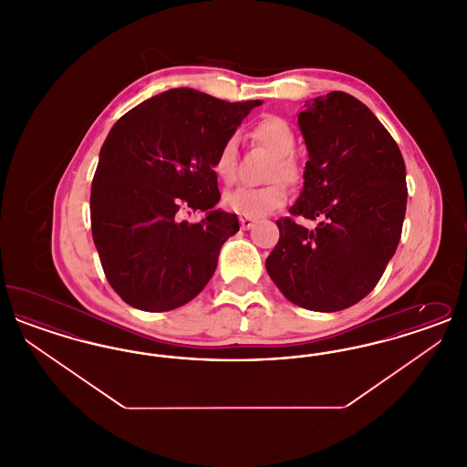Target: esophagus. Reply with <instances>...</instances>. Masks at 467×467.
I'll return each instance as SVG.
<instances>
[{"label": "esophagus", "instance_id": "esophagus-1", "mask_svg": "<svg viewBox=\"0 0 467 467\" xmlns=\"http://www.w3.org/2000/svg\"><path fill=\"white\" fill-rule=\"evenodd\" d=\"M254 223H255L254 219H248V217H240V225H242V229H244V231H246V229H250Z\"/></svg>", "mask_w": 467, "mask_h": 467}]
</instances>
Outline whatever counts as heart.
Returning <instances> with one entry per match:
<instances>
[{
  "label": "heart",
  "mask_w": 467,
  "mask_h": 467,
  "mask_svg": "<svg viewBox=\"0 0 467 467\" xmlns=\"http://www.w3.org/2000/svg\"><path fill=\"white\" fill-rule=\"evenodd\" d=\"M254 140L266 147L275 157L269 178H282L285 182H297L301 175L299 164L290 156L296 147V136L289 124L278 117H267L254 130ZM213 171L225 183H231L236 175V140L223 141L213 161ZM289 200L287 187L282 182H273L265 187H238L223 194V206L242 217L259 219L282 208Z\"/></svg>",
  "instance_id": "obj_1"
}]
</instances>
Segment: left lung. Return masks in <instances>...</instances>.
Instances as JSON below:
<instances>
[{
    "mask_svg": "<svg viewBox=\"0 0 467 467\" xmlns=\"http://www.w3.org/2000/svg\"><path fill=\"white\" fill-rule=\"evenodd\" d=\"M297 126L308 161L289 212L318 225L276 221L267 275L301 308L345 310L377 287L396 254L408 200L404 161L375 113L341 90L306 101Z\"/></svg>",
    "mask_w": 467,
    "mask_h": 467,
    "instance_id": "8db88e82",
    "label": "left lung"
}]
</instances>
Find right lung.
Listing matches in <instances>:
<instances>
[{"label":"right lung","instance_id":"1","mask_svg":"<svg viewBox=\"0 0 467 467\" xmlns=\"http://www.w3.org/2000/svg\"><path fill=\"white\" fill-rule=\"evenodd\" d=\"M261 99L227 103L189 88L149 98L107 136L90 187V225L113 290L133 308L170 311L215 273L238 217L221 201L213 161ZM182 209L204 211L198 224Z\"/></svg>","mask_w":467,"mask_h":467}]
</instances>
